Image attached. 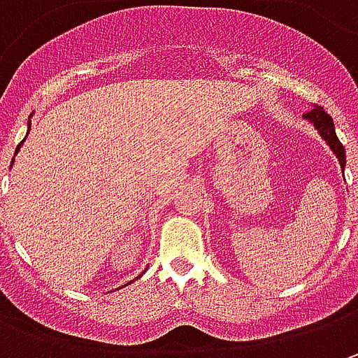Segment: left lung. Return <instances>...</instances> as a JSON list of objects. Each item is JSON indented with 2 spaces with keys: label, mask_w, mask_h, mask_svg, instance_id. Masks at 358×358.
<instances>
[{
  "label": "left lung",
  "mask_w": 358,
  "mask_h": 358,
  "mask_svg": "<svg viewBox=\"0 0 358 358\" xmlns=\"http://www.w3.org/2000/svg\"><path fill=\"white\" fill-rule=\"evenodd\" d=\"M305 119H309L310 123L315 125V129L319 131V135H321L324 141H327V145L333 149V153L337 155L341 167L345 169V163H347V159H345V147H343V143L338 141L337 133H335V123H333L331 115L324 111L323 107L315 105L310 111L305 113Z\"/></svg>",
  "instance_id": "8db88e82"
}]
</instances>
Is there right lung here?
I'll return each instance as SVG.
<instances>
[{"label": "right lung", "instance_id": "1", "mask_svg": "<svg viewBox=\"0 0 358 358\" xmlns=\"http://www.w3.org/2000/svg\"><path fill=\"white\" fill-rule=\"evenodd\" d=\"M29 129H31V123H29V127H27V131H29ZM23 141H25V139H23ZM23 141H21V143L17 145V149H15V155H17V151H20V147H21V145H23ZM11 163H13V161H11ZM139 277H141V275H139Z\"/></svg>", "mask_w": 358, "mask_h": 358}]
</instances>
